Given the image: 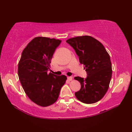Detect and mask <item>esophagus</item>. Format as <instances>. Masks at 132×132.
<instances>
[{"label":"esophagus","mask_w":132,"mask_h":132,"mask_svg":"<svg viewBox=\"0 0 132 132\" xmlns=\"http://www.w3.org/2000/svg\"><path fill=\"white\" fill-rule=\"evenodd\" d=\"M68 80L69 81H71L73 80V77H68Z\"/></svg>","instance_id":"1"}]
</instances>
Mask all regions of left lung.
Wrapping results in <instances>:
<instances>
[{
  "instance_id": "1",
  "label": "left lung",
  "mask_w": 132,
  "mask_h": 132,
  "mask_svg": "<svg viewBox=\"0 0 132 132\" xmlns=\"http://www.w3.org/2000/svg\"><path fill=\"white\" fill-rule=\"evenodd\" d=\"M84 65L87 77H75L81 88L75 93L77 100L85 104H93L101 100L108 90L112 77L110 56L101 42L88 35L71 38L66 41Z\"/></svg>"
}]
</instances>
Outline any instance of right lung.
<instances>
[{"label": "right lung", "instance_id": "right-lung-1", "mask_svg": "<svg viewBox=\"0 0 132 132\" xmlns=\"http://www.w3.org/2000/svg\"><path fill=\"white\" fill-rule=\"evenodd\" d=\"M61 40L37 37L24 49L18 64V75L26 95L41 106L57 101L66 76H56L48 70L55 51Z\"/></svg>", "mask_w": 132, "mask_h": 132}]
</instances>
